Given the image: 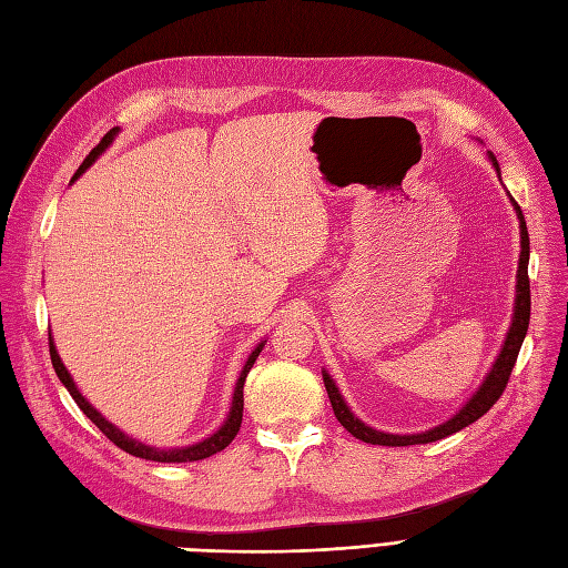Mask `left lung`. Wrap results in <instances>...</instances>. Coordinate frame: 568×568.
<instances>
[{
	"mask_svg": "<svg viewBox=\"0 0 568 568\" xmlns=\"http://www.w3.org/2000/svg\"><path fill=\"white\" fill-rule=\"evenodd\" d=\"M488 161L493 163L497 178H500V165H497V159L493 156V151H488ZM509 201L514 205V211H517L519 234H521V255H519V270H517V298H514V313H511L509 332H507V336L503 341V348H500V353H497L490 372L486 374V379L480 382V386L476 388V393L471 395V398L464 403L448 422H443V424L428 428V432H422V434H386V432H376V428H372L363 419H357L353 415V409L348 407L346 398H343V395H341L338 386L334 384L329 372L322 369L324 388H326V393H329L334 415H336V419L341 422V426L346 428L348 434H353L355 438L365 440V443H372V445H388V448H405V445L434 443V440L448 438V436L462 432L464 426L474 424L476 419H480V417L486 415V412L497 403V398H500L507 382H509V374L514 369V363H517V357H519L521 343H524L526 332H528V320H530V284H528V255H530V246H528V230H526V220H524V213L519 209V203L514 201L511 196H509Z\"/></svg>",
	"mask_w": 568,
	"mask_h": 568,
	"instance_id": "obj_1",
	"label": "left lung"
}]
</instances>
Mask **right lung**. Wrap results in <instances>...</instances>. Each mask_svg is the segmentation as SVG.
<instances>
[{
  "mask_svg": "<svg viewBox=\"0 0 568 568\" xmlns=\"http://www.w3.org/2000/svg\"><path fill=\"white\" fill-rule=\"evenodd\" d=\"M120 132V128H113V130H109L106 134H104V140H101L92 151H90V156L82 161V165L78 168V173L73 175V180L71 182H75L84 170H88L101 153H104L111 144H113V140H115V134ZM263 346H265V341H261L257 343V346L253 348V353L248 355V359H246V365H244V369H242V374H239V379H236V386H234V395H232V407H230V415H227V419L222 422V426L217 428L215 434H211L209 438H203V440H199V443H192V445H182V448H156V445H146V443H142V440H136V438H132V436H128L123 428H118L113 422H109L104 415H101V412L84 398V395L80 393V388L75 386V382H73V376H71V372L65 369V365L61 363V357H59V351H57V346H54V336L49 334V355H51V365H54V369H57V376L61 379V384L68 388V393L73 395V400L78 403V407L84 412V415H88L94 424H97V428L101 434H104L109 440H113L120 450H125V453H130V455H134V457H142V459H151V462H196V459H205V457H211V455H215V453H220V450H225L227 445L234 440V436L239 434V426H242V417H244V382H246V376H248V372H251V367H253V363L257 359V355H261V351H263Z\"/></svg>",
  "mask_w": 568,
  "mask_h": 568,
  "instance_id": "1",
  "label": "right lung"
}]
</instances>
